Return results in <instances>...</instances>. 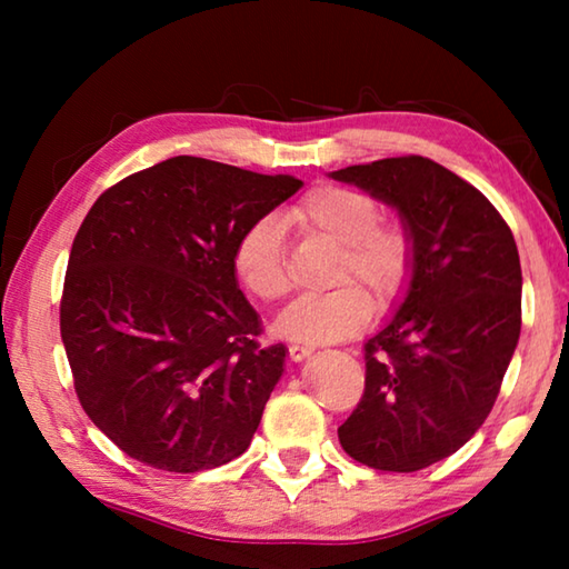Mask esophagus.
I'll list each match as a JSON object with an SVG mask.
<instances>
[{
    "label": "esophagus",
    "instance_id": "esophagus-1",
    "mask_svg": "<svg viewBox=\"0 0 569 569\" xmlns=\"http://www.w3.org/2000/svg\"><path fill=\"white\" fill-rule=\"evenodd\" d=\"M311 353H313L311 346H303V343L288 346V356H291V361H303L306 356H311Z\"/></svg>",
    "mask_w": 569,
    "mask_h": 569
}]
</instances>
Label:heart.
I'll return each mask as SVG.
<instances>
[{"instance_id":"heart-1","label":"heart","mask_w":569,"mask_h":569,"mask_svg":"<svg viewBox=\"0 0 569 569\" xmlns=\"http://www.w3.org/2000/svg\"><path fill=\"white\" fill-rule=\"evenodd\" d=\"M288 220L308 233L339 243L329 293L298 298L281 313L276 329L301 343H329L361 331L373 303L389 308L407 291L413 271V233L401 218H379V203L369 192L346 186H316L288 210ZM233 268L250 293L276 303L291 293V271L283 253V230L273 216H263L238 236ZM370 292L366 295L362 288Z\"/></svg>"}]
</instances>
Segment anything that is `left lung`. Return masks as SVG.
I'll return each mask as SVG.
<instances>
[{
    "label": "left lung",
    "instance_id": "obj_1",
    "mask_svg": "<svg viewBox=\"0 0 569 569\" xmlns=\"http://www.w3.org/2000/svg\"><path fill=\"white\" fill-rule=\"evenodd\" d=\"M331 176L397 208L417 246L407 298L363 343V393L339 441L371 469L417 471L465 447L495 407L522 329L515 236L475 186L429 158Z\"/></svg>",
    "mask_w": 569,
    "mask_h": 569
}]
</instances>
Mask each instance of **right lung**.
<instances>
[{
    "mask_svg": "<svg viewBox=\"0 0 569 569\" xmlns=\"http://www.w3.org/2000/svg\"><path fill=\"white\" fill-rule=\"evenodd\" d=\"M301 186L178 156L114 182L84 216L60 331L84 413L128 457L192 475L250 447L286 346L261 343L233 248Z\"/></svg>",
    "mask_w": 569,
    "mask_h": 569,
    "instance_id": "1",
    "label": "right lung"
}]
</instances>
